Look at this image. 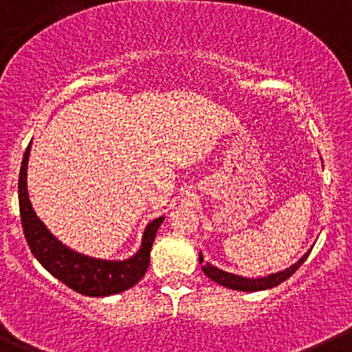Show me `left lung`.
<instances>
[{"mask_svg": "<svg viewBox=\"0 0 352 352\" xmlns=\"http://www.w3.org/2000/svg\"><path fill=\"white\" fill-rule=\"evenodd\" d=\"M309 252H311V249H309L307 252L296 262V264L289 265L287 269L269 274V276L265 277H256V279L237 276V274H230V272H226V270L215 267V265L208 264V262L204 261L202 252H199V264H202L204 274H206L208 279H212L214 283L223 285V287H229V289H234V291H242V292H257V291H265V289H270V287H276V285L283 284L284 280H287L289 277H291L292 274L302 265V262L309 257Z\"/></svg>", "mask_w": 352, "mask_h": 352, "instance_id": "left-lung-1", "label": "left lung"}]
</instances>
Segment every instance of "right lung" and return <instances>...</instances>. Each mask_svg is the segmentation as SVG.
I'll list each match as a JSON object with an SVG mask.
<instances>
[{
  "instance_id": "obj_1",
  "label": "right lung",
  "mask_w": 352,
  "mask_h": 352,
  "mask_svg": "<svg viewBox=\"0 0 352 352\" xmlns=\"http://www.w3.org/2000/svg\"><path fill=\"white\" fill-rule=\"evenodd\" d=\"M30 150H32V142L26 148L21 162V170H19L18 199L26 242L36 261L53 277L83 296L107 297L120 294V292L133 287L148 269L153 239H155L158 227L165 217L153 219L152 222L146 223L140 247L129 258L107 261V258H96L76 252L58 241L33 210L32 200L28 195V182H26Z\"/></svg>"
}]
</instances>
